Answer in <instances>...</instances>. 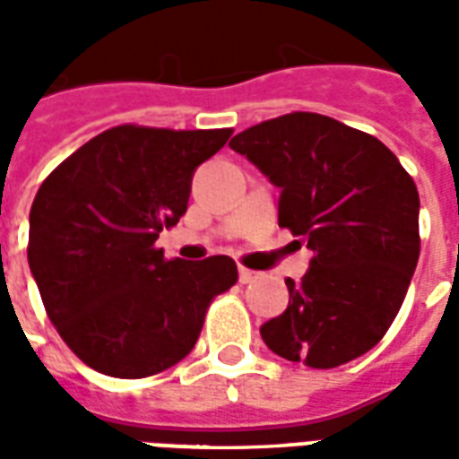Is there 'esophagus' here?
Listing matches in <instances>:
<instances>
[{"label": "esophagus", "mask_w": 459, "mask_h": 459, "mask_svg": "<svg viewBox=\"0 0 459 459\" xmlns=\"http://www.w3.org/2000/svg\"><path fill=\"white\" fill-rule=\"evenodd\" d=\"M259 279V274L256 272H252V269H245V266H239V281L242 284H252V281H256Z\"/></svg>", "instance_id": "34e87169"}]
</instances>
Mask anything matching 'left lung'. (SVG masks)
Here are the masks:
<instances>
[{
  "instance_id": "left-lung-1",
  "label": "left lung",
  "mask_w": 459,
  "mask_h": 459,
  "mask_svg": "<svg viewBox=\"0 0 459 459\" xmlns=\"http://www.w3.org/2000/svg\"><path fill=\"white\" fill-rule=\"evenodd\" d=\"M230 148L281 187L279 227L314 252L289 307L262 339L276 356L336 368L378 343L420 256L412 178L378 138L321 113H287L237 133Z\"/></svg>"
}]
</instances>
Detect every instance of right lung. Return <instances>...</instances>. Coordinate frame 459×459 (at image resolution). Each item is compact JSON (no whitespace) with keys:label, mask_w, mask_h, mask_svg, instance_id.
<instances>
[{"label":"right lung","mask_w":459,"mask_h":459,"mask_svg":"<svg viewBox=\"0 0 459 459\" xmlns=\"http://www.w3.org/2000/svg\"><path fill=\"white\" fill-rule=\"evenodd\" d=\"M230 135L126 123L81 145L39 187L29 269L58 336L93 370L148 378L180 363L212 299L235 287V259H165L155 247L187 210L197 165Z\"/></svg>","instance_id":"obj_1"}]
</instances>
